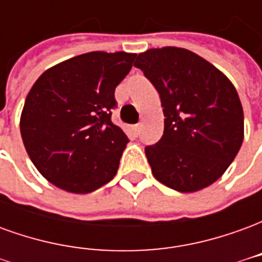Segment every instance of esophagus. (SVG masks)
Masks as SVG:
<instances>
[{
  "mask_svg": "<svg viewBox=\"0 0 262 262\" xmlns=\"http://www.w3.org/2000/svg\"><path fill=\"white\" fill-rule=\"evenodd\" d=\"M133 130H135V133H136V135H139V133H140V130H142V123H137V125L133 126Z\"/></svg>",
  "mask_w": 262,
  "mask_h": 262,
  "instance_id": "1",
  "label": "esophagus"
}]
</instances>
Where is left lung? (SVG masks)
Returning <instances> with one entry per match:
<instances>
[{
    "label": "left lung",
    "mask_w": 262,
    "mask_h": 262,
    "mask_svg": "<svg viewBox=\"0 0 262 262\" xmlns=\"http://www.w3.org/2000/svg\"><path fill=\"white\" fill-rule=\"evenodd\" d=\"M159 91L164 133L144 148L153 176L178 192H195L223 176L242 147L244 115L230 80L182 48L150 49L137 56Z\"/></svg>",
    "instance_id": "obj_1"
}]
</instances>
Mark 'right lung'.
Masks as SVG:
<instances>
[{"label": "right lung", "instance_id": "1", "mask_svg": "<svg viewBox=\"0 0 262 262\" xmlns=\"http://www.w3.org/2000/svg\"><path fill=\"white\" fill-rule=\"evenodd\" d=\"M136 54L91 52L46 70L26 97L20 135L49 182L73 193L105 185L119 168L129 139L111 115L115 88Z\"/></svg>", "mask_w": 262, "mask_h": 262}]
</instances>
